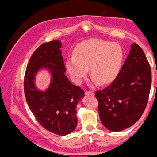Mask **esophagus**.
Segmentation results:
<instances>
[{
    "label": "esophagus",
    "mask_w": 157,
    "mask_h": 157,
    "mask_svg": "<svg viewBox=\"0 0 157 157\" xmlns=\"http://www.w3.org/2000/svg\"><path fill=\"white\" fill-rule=\"evenodd\" d=\"M85 94L86 96H93L94 95V92L93 91H85Z\"/></svg>",
    "instance_id": "obj_1"
}]
</instances>
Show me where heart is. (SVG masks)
Returning <instances> with one entry per match:
<instances>
[{
    "instance_id": "heart-1",
    "label": "heart",
    "mask_w": 157,
    "mask_h": 157,
    "mask_svg": "<svg viewBox=\"0 0 157 157\" xmlns=\"http://www.w3.org/2000/svg\"><path fill=\"white\" fill-rule=\"evenodd\" d=\"M123 60V50L117 43L91 38L75 48L73 57L66 60V71L75 84H80L88 74L94 84L107 85L117 77Z\"/></svg>"
}]
</instances>
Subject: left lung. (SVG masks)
Wrapping results in <instances>:
<instances>
[{
	"label": "left lung",
	"mask_w": 157,
	"mask_h": 157,
	"mask_svg": "<svg viewBox=\"0 0 157 157\" xmlns=\"http://www.w3.org/2000/svg\"><path fill=\"white\" fill-rule=\"evenodd\" d=\"M151 85L150 65L134 43L117 77L105 89L95 92L102 125L114 132L134 125L145 111Z\"/></svg>",
	"instance_id": "1"
}]
</instances>
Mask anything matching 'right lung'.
<instances>
[{"mask_svg":"<svg viewBox=\"0 0 157 157\" xmlns=\"http://www.w3.org/2000/svg\"><path fill=\"white\" fill-rule=\"evenodd\" d=\"M62 46L60 40L45 43L32 54L25 73L24 92L39 123L50 132L65 136L76 128L77 105L85 94L66 75ZM44 71L49 74L50 80L42 90L37 86L36 77Z\"/></svg>","mask_w":157,"mask_h":157,"instance_id":"add662e5","label":"right lung"}]
</instances>
